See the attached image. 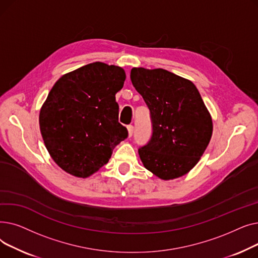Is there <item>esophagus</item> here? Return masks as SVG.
I'll list each match as a JSON object with an SVG mask.
<instances>
[{"mask_svg":"<svg viewBox=\"0 0 258 258\" xmlns=\"http://www.w3.org/2000/svg\"><path fill=\"white\" fill-rule=\"evenodd\" d=\"M127 132H128V137L131 138L134 134V126L133 125H127Z\"/></svg>","mask_w":258,"mask_h":258,"instance_id":"1","label":"esophagus"}]
</instances>
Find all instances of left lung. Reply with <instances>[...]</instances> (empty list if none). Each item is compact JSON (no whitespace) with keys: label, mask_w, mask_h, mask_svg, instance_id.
Masks as SVG:
<instances>
[{"label":"left lung","mask_w":258,"mask_h":258,"mask_svg":"<svg viewBox=\"0 0 258 258\" xmlns=\"http://www.w3.org/2000/svg\"><path fill=\"white\" fill-rule=\"evenodd\" d=\"M132 84L150 108L153 134L138 150L146 169L162 180L182 177L204 154L212 119L190 80L164 69L133 68Z\"/></svg>","instance_id":"1"}]
</instances>
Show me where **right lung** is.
<instances>
[{
    "label": "right lung",
    "mask_w": 258,
    "mask_h": 258,
    "mask_svg": "<svg viewBox=\"0 0 258 258\" xmlns=\"http://www.w3.org/2000/svg\"><path fill=\"white\" fill-rule=\"evenodd\" d=\"M125 77L122 68L96 61L62 75L49 92L39 128L51 158L66 172L90 177L127 138L115 97Z\"/></svg>",
    "instance_id": "1"
}]
</instances>
